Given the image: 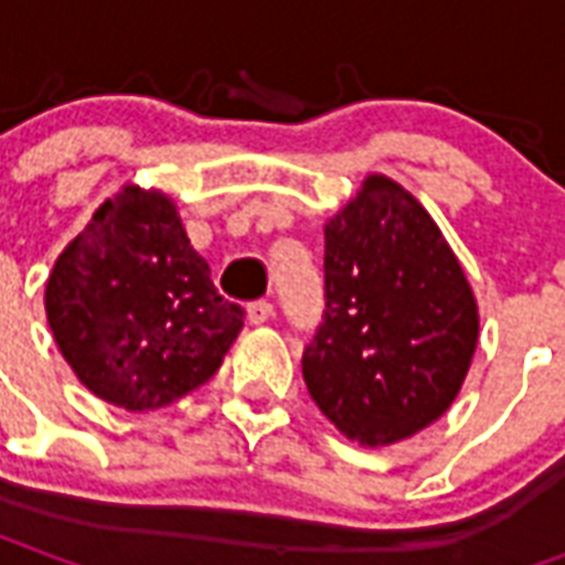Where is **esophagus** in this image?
Returning a JSON list of instances; mask_svg holds the SVG:
<instances>
[{
  "instance_id": "esophagus-1",
  "label": "esophagus",
  "mask_w": 565,
  "mask_h": 565,
  "mask_svg": "<svg viewBox=\"0 0 565 565\" xmlns=\"http://www.w3.org/2000/svg\"><path fill=\"white\" fill-rule=\"evenodd\" d=\"M271 315H275V306H271L269 299H257V302L247 306V318H250V323H266Z\"/></svg>"
}]
</instances>
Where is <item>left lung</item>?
<instances>
[{"instance_id":"obj_1","label":"left lung","mask_w":565,"mask_h":565,"mask_svg":"<svg viewBox=\"0 0 565 565\" xmlns=\"http://www.w3.org/2000/svg\"><path fill=\"white\" fill-rule=\"evenodd\" d=\"M323 290L302 351L320 412L369 448L445 415L472 363L478 308L424 205L391 178H366L327 223Z\"/></svg>"}]
</instances>
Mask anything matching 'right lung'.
<instances>
[{"label": "right lung", "mask_w": 565, "mask_h": 565, "mask_svg": "<svg viewBox=\"0 0 565 565\" xmlns=\"http://www.w3.org/2000/svg\"><path fill=\"white\" fill-rule=\"evenodd\" d=\"M44 308L81 384L127 412L196 391L245 327L172 202L139 186L108 199L60 254Z\"/></svg>", "instance_id": "obj_1"}]
</instances>
